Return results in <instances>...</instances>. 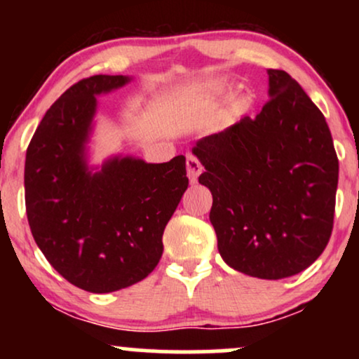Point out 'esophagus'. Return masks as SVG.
<instances>
[{"label":"esophagus","instance_id":"obj_1","mask_svg":"<svg viewBox=\"0 0 359 359\" xmlns=\"http://www.w3.org/2000/svg\"><path fill=\"white\" fill-rule=\"evenodd\" d=\"M201 172H203V165H201L199 160H197L194 155H189L187 156V175H189V179L196 180L197 177L201 175Z\"/></svg>","mask_w":359,"mask_h":359}]
</instances>
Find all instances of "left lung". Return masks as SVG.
I'll use <instances>...</instances> for the list:
<instances>
[{
  "label": "left lung",
  "mask_w": 359,
  "mask_h": 359,
  "mask_svg": "<svg viewBox=\"0 0 359 359\" xmlns=\"http://www.w3.org/2000/svg\"><path fill=\"white\" fill-rule=\"evenodd\" d=\"M270 100L251 119L197 142L222 259L250 277L297 275L332 233L339 162L324 114L285 71L269 69Z\"/></svg>",
  "instance_id": "8db88e82"
}]
</instances>
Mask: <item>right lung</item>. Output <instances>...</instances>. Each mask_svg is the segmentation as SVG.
<instances>
[{"mask_svg": "<svg viewBox=\"0 0 359 359\" xmlns=\"http://www.w3.org/2000/svg\"><path fill=\"white\" fill-rule=\"evenodd\" d=\"M126 76H93L45 113L25 160V204L48 263L72 285L108 294L140 282L163 253V229L189 185L185 156L147 163L113 156L93 172L86 158L96 96Z\"/></svg>", "mask_w": 359, "mask_h": 359, "instance_id": "obj_1", "label": "right lung"}]
</instances>
